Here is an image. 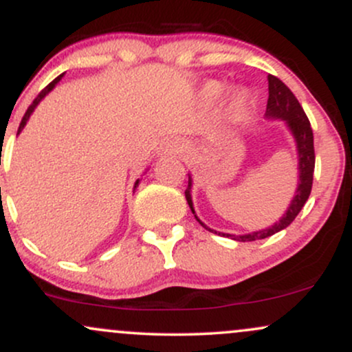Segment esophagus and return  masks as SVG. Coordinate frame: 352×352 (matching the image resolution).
Here are the masks:
<instances>
[{
	"mask_svg": "<svg viewBox=\"0 0 352 352\" xmlns=\"http://www.w3.org/2000/svg\"><path fill=\"white\" fill-rule=\"evenodd\" d=\"M160 155H180L184 152V144L180 142V139H175V137H170V139H165L162 144H160L159 148Z\"/></svg>",
	"mask_w": 352,
	"mask_h": 352,
	"instance_id": "obj_1",
	"label": "esophagus"
}]
</instances>
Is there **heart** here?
I'll return each mask as SVG.
<instances>
[{"label":"heart","mask_w":352,"mask_h":352,"mask_svg":"<svg viewBox=\"0 0 352 352\" xmlns=\"http://www.w3.org/2000/svg\"><path fill=\"white\" fill-rule=\"evenodd\" d=\"M225 92V86L220 82H208L207 86L204 87V91H201V98L207 104H213L217 102L218 99L223 96ZM248 104H250V98L248 94H245V92H236L235 96H233L232 100H230V116L235 117H241L245 114V111L248 109Z\"/></svg>","instance_id":"1"}]
</instances>
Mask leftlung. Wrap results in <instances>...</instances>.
I'll return each mask as SVG.
<instances>
[{
  "label": "left lung",
  "mask_w": 352,
  "mask_h": 352,
  "mask_svg": "<svg viewBox=\"0 0 352 352\" xmlns=\"http://www.w3.org/2000/svg\"><path fill=\"white\" fill-rule=\"evenodd\" d=\"M268 104H266V119H283L286 125L289 127L292 134L294 137V142H296V151H298V168H300V180H298V188L294 193L292 204H289L288 210H286L285 215L281 217L280 221L272 225L270 228L260 230V232L248 233V235H230V233H220L215 230L208 228L207 225L201 223L200 218L195 215V210H193V201L192 195H190V188H192V179L188 175V188L185 190V199L188 201V207L192 210V213L195 215L197 221L204 227L205 230L212 233H218L221 236L233 238L236 241H254V240H263L274 235V233L285 230L288 225H292V221L298 217V213L301 212V208L305 207L306 200H308L311 187H313V173H314V142H313V129L306 117L305 111H302L301 104L298 102V99L294 98V94L289 91V87L286 86L283 80H280L276 76H268Z\"/></svg>",
  "instance_id": "8db88e82"
}]
</instances>
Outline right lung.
<instances>
[{
  "label": "right lung",
  "mask_w": 352,
  "mask_h": 352,
  "mask_svg": "<svg viewBox=\"0 0 352 352\" xmlns=\"http://www.w3.org/2000/svg\"><path fill=\"white\" fill-rule=\"evenodd\" d=\"M60 78H63V74H60V76H58V78H56L54 80H52V82H51V84H47V86H46V87H44L41 92H39V94H38V98H36V99L33 100V104H31V106H30V107H28L26 114H24V116H23V119H21V124H19V129H18V132H21V131H23V127H24V125H26V122H28V119H30V116H31V114H33V111H34V109H36V106H38V104H39V102H41V100H43V98H44V96H46V94H47V92H50V91H52V89H54V86H56V84H58V82H59V80H60ZM137 185H139V180H137V182H135L134 188L137 187Z\"/></svg>",
  "instance_id": "1"
}]
</instances>
